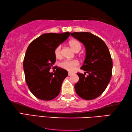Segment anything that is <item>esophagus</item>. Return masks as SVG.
<instances>
[{"label":"esophagus","mask_w":132,"mask_h":132,"mask_svg":"<svg viewBox=\"0 0 132 132\" xmlns=\"http://www.w3.org/2000/svg\"><path fill=\"white\" fill-rule=\"evenodd\" d=\"M72 75V73L68 72V75H69V76H71V75Z\"/></svg>","instance_id":"esophagus-1"}]
</instances>
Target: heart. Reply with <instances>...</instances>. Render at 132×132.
<instances>
[{
  "instance_id": "obj_1",
  "label": "heart",
  "mask_w": 132,
  "mask_h": 132,
  "mask_svg": "<svg viewBox=\"0 0 132 132\" xmlns=\"http://www.w3.org/2000/svg\"><path fill=\"white\" fill-rule=\"evenodd\" d=\"M69 45L71 47L73 50L75 52H78L81 48V44L78 41L72 40L69 42ZM54 55L56 58L61 57L62 53H61V46L58 45L55 47L54 49ZM79 65V62L78 60H65L64 61H61L60 63V66L64 70H67L68 71H73L75 70Z\"/></svg>"
}]
</instances>
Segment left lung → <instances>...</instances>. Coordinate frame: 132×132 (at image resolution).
<instances>
[{
    "label": "left lung",
    "instance_id": "1",
    "mask_svg": "<svg viewBox=\"0 0 132 132\" xmlns=\"http://www.w3.org/2000/svg\"><path fill=\"white\" fill-rule=\"evenodd\" d=\"M73 37L82 43L85 47L86 57L81 69L84 74L78 72L79 81L75 85L78 95L85 100H92L105 91L111 80L112 60L105 42L88 32L71 33ZM86 73L88 75L85 76Z\"/></svg>",
    "mask_w": 132,
    "mask_h": 132
}]
</instances>
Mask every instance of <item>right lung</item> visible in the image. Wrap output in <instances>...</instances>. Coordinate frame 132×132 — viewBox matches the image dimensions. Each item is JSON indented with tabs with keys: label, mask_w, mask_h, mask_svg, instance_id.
<instances>
[{
	"label": "right lung",
	"mask_w": 132,
	"mask_h": 132,
	"mask_svg": "<svg viewBox=\"0 0 132 132\" xmlns=\"http://www.w3.org/2000/svg\"><path fill=\"white\" fill-rule=\"evenodd\" d=\"M70 35V32L43 34L28 47L23 68L27 85L36 98L50 101L60 94L62 82L68 76L67 71L57 67L54 73L50 72V70L56 61L55 47Z\"/></svg>",
	"instance_id": "1"
}]
</instances>
